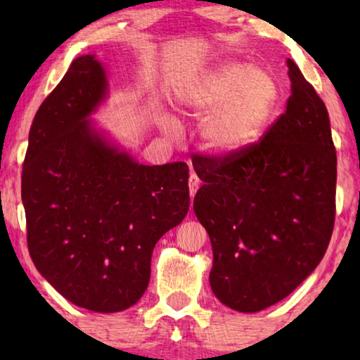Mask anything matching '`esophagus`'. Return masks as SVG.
Listing matches in <instances>:
<instances>
[{"label": "esophagus", "instance_id": "34e87169", "mask_svg": "<svg viewBox=\"0 0 360 360\" xmlns=\"http://www.w3.org/2000/svg\"><path fill=\"white\" fill-rule=\"evenodd\" d=\"M188 188H190V195H191V196H195L196 190L200 188V179H198V176H196L195 174L190 175V179H188Z\"/></svg>", "mask_w": 360, "mask_h": 360}]
</instances>
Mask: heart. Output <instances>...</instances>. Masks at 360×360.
<instances>
[{
    "label": "heart",
    "mask_w": 360,
    "mask_h": 360,
    "mask_svg": "<svg viewBox=\"0 0 360 360\" xmlns=\"http://www.w3.org/2000/svg\"><path fill=\"white\" fill-rule=\"evenodd\" d=\"M277 100L272 78L243 63H224L191 83L181 103L198 116H206L201 137L214 154H234L259 139Z\"/></svg>",
    "instance_id": "b5f03b06"
}]
</instances>
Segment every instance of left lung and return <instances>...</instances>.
<instances>
[{
    "label": "left lung",
    "mask_w": 360,
    "mask_h": 360,
    "mask_svg": "<svg viewBox=\"0 0 360 360\" xmlns=\"http://www.w3.org/2000/svg\"><path fill=\"white\" fill-rule=\"evenodd\" d=\"M287 110L234 154H195L193 210L213 248L216 298L255 313L288 297L321 262L336 218V147L328 110L287 60Z\"/></svg>",
    "instance_id": "left-lung-1"
}]
</instances>
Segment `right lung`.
I'll use <instances>...</instances> for the list:
<instances>
[{
	"label": "right lung",
	"instance_id": "right-lung-1",
	"mask_svg": "<svg viewBox=\"0 0 360 360\" xmlns=\"http://www.w3.org/2000/svg\"><path fill=\"white\" fill-rule=\"evenodd\" d=\"M105 93L95 56L75 58L34 116L21 196L42 277L77 307L117 313L144 295L157 240L188 213V165H141L108 144L85 121Z\"/></svg>",
	"mask_w": 360,
	"mask_h": 360
}]
</instances>
